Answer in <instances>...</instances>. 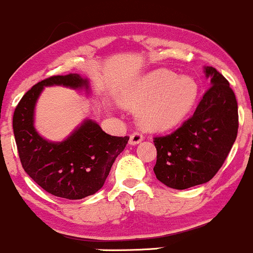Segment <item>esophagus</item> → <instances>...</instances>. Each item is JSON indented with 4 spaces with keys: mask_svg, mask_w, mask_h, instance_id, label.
Returning a JSON list of instances; mask_svg holds the SVG:
<instances>
[{
    "mask_svg": "<svg viewBox=\"0 0 253 253\" xmlns=\"http://www.w3.org/2000/svg\"><path fill=\"white\" fill-rule=\"evenodd\" d=\"M143 134H141L140 132H133L132 134L129 136V144L130 145H136L140 143L141 140H143Z\"/></svg>",
    "mask_w": 253,
    "mask_h": 253,
    "instance_id": "esophagus-1",
    "label": "esophagus"
}]
</instances>
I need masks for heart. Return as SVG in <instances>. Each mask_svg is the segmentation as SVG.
<instances>
[{
	"mask_svg": "<svg viewBox=\"0 0 253 253\" xmlns=\"http://www.w3.org/2000/svg\"><path fill=\"white\" fill-rule=\"evenodd\" d=\"M199 85L193 78L179 77L161 69L139 78L125 89L121 103L129 109H144L140 123L145 128L164 130L181 124L193 110Z\"/></svg>",
	"mask_w": 253,
	"mask_h": 253,
	"instance_id": "heart-1",
	"label": "heart"
}]
</instances>
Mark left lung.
Wrapping results in <instances>:
<instances>
[{
    "label": "left lung",
    "instance_id": "left-lung-1",
    "mask_svg": "<svg viewBox=\"0 0 253 253\" xmlns=\"http://www.w3.org/2000/svg\"><path fill=\"white\" fill-rule=\"evenodd\" d=\"M211 86L193 117L171 134L156 136L158 181L173 189H188L211 181L222 167L238 133V103L228 81L205 66Z\"/></svg>",
    "mask_w": 253,
    "mask_h": 253
}]
</instances>
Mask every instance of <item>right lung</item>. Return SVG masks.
I'll return each mask as SVG.
<instances>
[{"mask_svg":"<svg viewBox=\"0 0 253 253\" xmlns=\"http://www.w3.org/2000/svg\"><path fill=\"white\" fill-rule=\"evenodd\" d=\"M51 85L89 91L88 80L78 74L52 76L32 86L14 112L17 152L22 168L43 190L63 199H84L103 187L129 136L107 134L96 121L88 119L65 140H46L34 128V108L43 86Z\"/></svg>","mask_w":253,"mask_h":253,"instance_id":"1","label":"right lung"}]
</instances>
